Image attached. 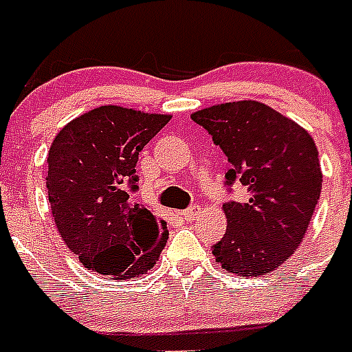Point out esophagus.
<instances>
[{
	"label": "esophagus",
	"instance_id": "34e87169",
	"mask_svg": "<svg viewBox=\"0 0 352 352\" xmlns=\"http://www.w3.org/2000/svg\"><path fill=\"white\" fill-rule=\"evenodd\" d=\"M199 215H201V206H199V204H193V206H190L188 210H182L181 212V217L186 221L197 219Z\"/></svg>",
	"mask_w": 352,
	"mask_h": 352
}]
</instances>
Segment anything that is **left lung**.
Returning a JSON list of instances; mask_svg holds the SVG:
<instances>
[{
    "mask_svg": "<svg viewBox=\"0 0 352 352\" xmlns=\"http://www.w3.org/2000/svg\"><path fill=\"white\" fill-rule=\"evenodd\" d=\"M232 168L226 186L241 182L246 199L223 204L226 232L212 254L237 276H265L281 267L307 234L322 192L312 137L294 120L256 100L193 113Z\"/></svg>",
    "mask_w": 352,
    "mask_h": 352,
    "instance_id": "8db88e82",
    "label": "left lung"
}]
</instances>
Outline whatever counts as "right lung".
<instances>
[{"label":"right lung","instance_id":"1","mask_svg":"<svg viewBox=\"0 0 352 352\" xmlns=\"http://www.w3.org/2000/svg\"><path fill=\"white\" fill-rule=\"evenodd\" d=\"M102 106L63 127L49 149L47 193L56 228L87 270L117 279L142 276L168 241L162 219L133 201L142 148L170 122Z\"/></svg>","mask_w":352,"mask_h":352}]
</instances>
